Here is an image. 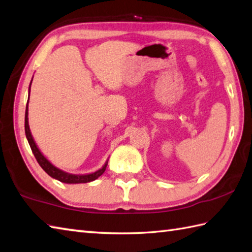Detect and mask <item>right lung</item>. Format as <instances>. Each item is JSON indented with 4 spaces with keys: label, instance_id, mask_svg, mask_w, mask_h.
<instances>
[{
    "label": "right lung",
    "instance_id": "right-lung-1",
    "mask_svg": "<svg viewBox=\"0 0 252 252\" xmlns=\"http://www.w3.org/2000/svg\"><path fill=\"white\" fill-rule=\"evenodd\" d=\"M32 82H31V85H32ZM31 85H29V90H28L29 94H31ZM29 94H28V101H29ZM28 101L26 106V112H25V133H26L27 141L29 143V145H31V149L33 153L34 157H36L38 164L41 166V168L46 171L49 176L59 181L64 182V184H86V182L96 180L98 177H100L103 172H105L106 167L108 165V160L105 162V165H103L100 169H98L95 172H92V174H86V175L68 174V172L59 169L58 167L52 165L51 162L43 156V154L40 152V150L38 149L37 144L33 141V137L32 135V132H31V129H29V125H28Z\"/></svg>",
    "mask_w": 252,
    "mask_h": 252
}]
</instances>
